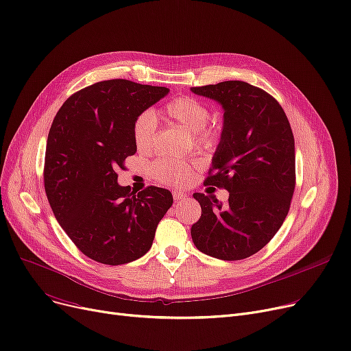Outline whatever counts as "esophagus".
Instances as JSON below:
<instances>
[{
	"label": "esophagus",
	"instance_id": "obj_1",
	"mask_svg": "<svg viewBox=\"0 0 351 351\" xmlns=\"http://www.w3.org/2000/svg\"><path fill=\"white\" fill-rule=\"evenodd\" d=\"M186 197H188V193H184V192H173V199H175V202L185 201Z\"/></svg>",
	"mask_w": 351,
	"mask_h": 351
}]
</instances>
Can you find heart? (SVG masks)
Masks as SVG:
<instances>
[{
  "instance_id": "obj_1",
  "label": "heart",
  "mask_w": 351,
  "mask_h": 351,
  "mask_svg": "<svg viewBox=\"0 0 351 351\" xmlns=\"http://www.w3.org/2000/svg\"><path fill=\"white\" fill-rule=\"evenodd\" d=\"M166 117L188 134L196 136L201 145L212 142V133L205 130L210 112L206 104L193 97H178L166 104ZM133 141L141 154L154 150L156 142V117L152 112H143L134 120ZM191 165L179 160H158L154 166V176L163 184H184L191 178Z\"/></svg>"
}]
</instances>
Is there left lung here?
Segmentation results:
<instances>
[{"label":"left lung","instance_id":"obj_1","mask_svg":"<svg viewBox=\"0 0 351 351\" xmlns=\"http://www.w3.org/2000/svg\"><path fill=\"white\" fill-rule=\"evenodd\" d=\"M221 104V139L205 185L230 192L225 205L215 196L193 193L202 215L191 235L201 252L223 261L263 250L281 228L295 188V146L278 101L245 82L191 87Z\"/></svg>","mask_w":351,"mask_h":351}]
</instances>
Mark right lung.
<instances>
[{"instance_id": "add662e5", "label": "right lung", "mask_w": 351, "mask_h": 351, "mask_svg": "<svg viewBox=\"0 0 351 351\" xmlns=\"http://www.w3.org/2000/svg\"><path fill=\"white\" fill-rule=\"evenodd\" d=\"M169 88L106 80L70 96L49 132L44 188L54 217L84 255L108 265L132 263L152 247L172 193L149 186L134 195L117 184L136 154L133 125Z\"/></svg>"}]
</instances>
